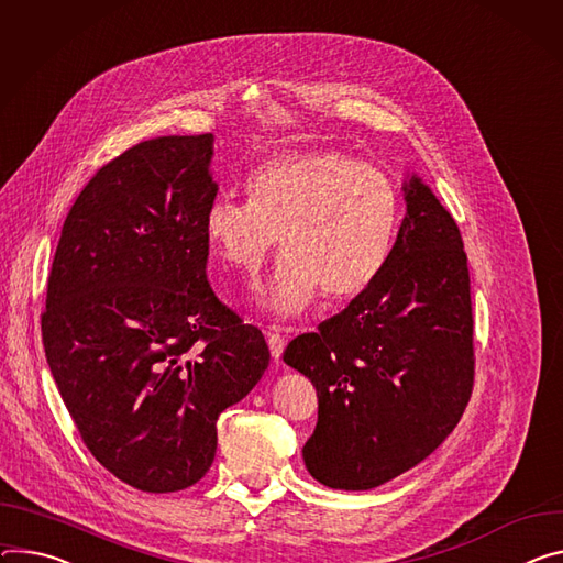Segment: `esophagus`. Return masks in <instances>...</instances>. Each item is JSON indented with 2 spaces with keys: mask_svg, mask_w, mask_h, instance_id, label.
Instances as JSON below:
<instances>
[{
  "mask_svg": "<svg viewBox=\"0 0 563 563\" xmlns=\"http://www.w3.org/2000/svg\"><path fill=\"white\" fill-rule=\"evenodd\" d=\"M267 343H269V352H272V356H274V360L278 362V360H280V354H283V350H285V339H283L278 332H269V334H267Z\"/></svg>",
  "mask_w": 563,
  "mask_h": 563,
  "instance_id": "1",
  "label": "esophagus"
}]
</instances>
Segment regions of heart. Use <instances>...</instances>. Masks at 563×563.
I'll return each mask as SVG.
<instances>
[{"label": "heart", "instance_id": "heart-1", "mask_svg": "<svg viewBox=\"0 0 563 563\" xmlns=\"http://www.w3.org/2000/svg\"><path fill=\"white\" fill-rule=\"evenodd\" d=\"M244 190L246 203H211L203 238L224 267L255 276L280 235L287 253L263 291V305L276 317L302 314L321 289L332 300L352 298L382 274L399 224V197L377 166L310 147L265 162Z\"/></svg>", "mask_w": 563, "mask_h": 563}]
</instances>
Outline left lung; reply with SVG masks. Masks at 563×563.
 <instances>
[{"instance_id":"left-lung-1","label":"left lung","mask_w":563,"mask_h":563,"mask_svg":"<svg viewBox=\"0 0 563 563\" xmlns=\"http://www.w3.org/2000/svg\"><path fill=\"white\" fill-rule=\"evenodd\" d=\"M406 216L375 283L283 360L319 395L302 446L332 489L379 487L431 455L465 413L474 386L467 253L433 190L406 177Z\"/></svg>"}]
</instances>
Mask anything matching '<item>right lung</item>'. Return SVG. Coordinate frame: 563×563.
Here are the masks:
<instances>
[{"mask_svg":"<svg viewBox=\"0 0 563 563\" xmlns=\"http://www.w3.org/2000/svg\"><path fill=\"white\" fill-rule=\"evenodd\" d=\"M213 134L143 141L100 168L65 220L42 341L91 455L150 494L213 465L216 422L261 382L269 347L207 278Z\"/></svg>","mask_w":563,"mask_h":563,"instance_id":"right-lung-1","label":"right lung"}]
</instances>
